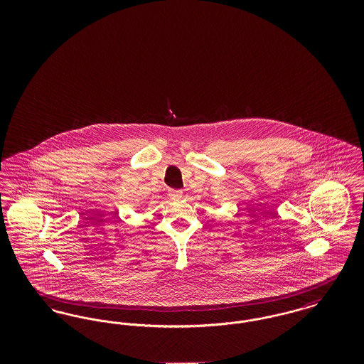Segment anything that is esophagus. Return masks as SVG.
<instances>
[{"instance_id": "esophagus-1", "label": "esophagus", "mask_w": 364, "mask_h": 364, "mask_svg": "<svg viewBox=\"0 0 364 364\" xmlns=\"http://www.w3.org/2000/svg\"><path fill=\"white\" fill-rule=\"evenodd\" d=\"M169 196H171V199H173V200H178V199L183 198V192H181V191L172 190L169 192Z\"/></svg>"}]
</instances>
